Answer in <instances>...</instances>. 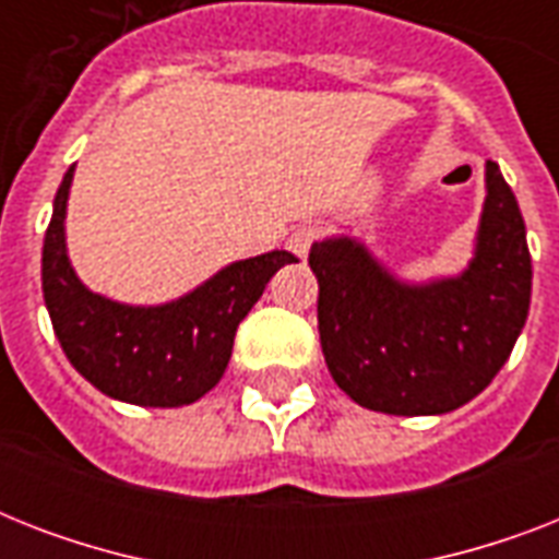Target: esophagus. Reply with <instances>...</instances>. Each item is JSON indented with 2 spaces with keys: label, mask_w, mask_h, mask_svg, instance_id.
Here are the masks:
<instances>
[{
  "label": "esophagus",
  "mask_w": 559,
  "mask_h": 559,
  "mask_svg": "<svg viewBox=\"0 0 559 559\" xmlns=\"http://www.w3.org/2000/svg\"><path fill=\"white\" fill-rule=\"evenodd\" d=\"M319 240V226H313V223H305V226L293 228V235H289L287 240V249L293 254H298V258H307V252H310V246Z\"/></svg>",
  "instance_id": "34e87169"
}]
</instances>
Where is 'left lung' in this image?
Listing matches in <instances>:
<instances>
[{
	"label": "left lung",
	"instance_id": "8db88e82",
	"mask_svg": "<svg viewBox=\"0 0 559 559\" xmlns=\"http://www.w3.org/2000/svg\"><path fill=\"white\" fill-rule=\"evenodd\" d=\"M319 278V340L333 380L385 415H443L490 385L531 307L525 219L496 162L476 258L461 278L406 287L359 243L310 249Z\"/></svg>",
	"mask_w": 559,
	"mask_h": 559
}]
</instances>
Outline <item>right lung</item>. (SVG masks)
I'll return each mask as SVG.
<instances>
[{"label": "right lung", "instance_id": "right-lung-1", "mask_svg": "<svg viewBox=\"0 0 559 559\" xmlns=\"http://www.w3.org/2000/svg\"><path fill=\"white\" fill-rule=\"evenodd\" d=\"M72 170L57 188L43 243V296L60 348L107 397L135 406H186L219 382L237 324L263 296L270 278L296 254L275 249L237 261L162 307H127L83 287L66 258L63 217Z\"/></svg>", "mask_w": 559, "mask_h": 559}]
</instances>
